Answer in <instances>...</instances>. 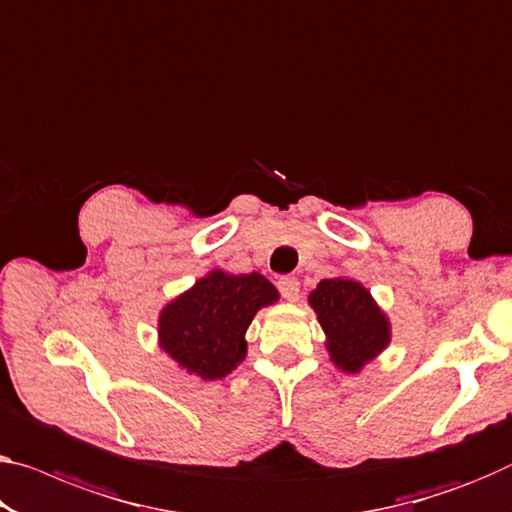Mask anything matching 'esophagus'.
Instances as JSON below:
<instances>
[{"instance_id": "1", "label": "esophagus", "mask_w": 512, "mask_h": 512, "mask_svg": "<svg viewBox=\"0 0 512 512\" xmlns=\"http://www.w3.org/2000/svg\"><path fill=\"white\" fill-rule=\"evenodd\" d=\"M279 290L288 302H295L300 297V281H297V277H281Z\"/></svg>"}]
</instances>
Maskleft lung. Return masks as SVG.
Returning <instances> with one entry per match:
<instances>
[{
  "mask_svg": "<svg viewBox=\"0 0 512 512\" xmlns=\"http://www.w3.org/2000/svg\"><path fill=\"white\" fill-rule=\"evenodd\" d=\"M325 332L329 359L343 373H359L391 343V322L371 290L350 277L322 279L309 295Z\"/></svg>",
  "mask_w": 512,
  "mask_h": 512,
  "instance_id": "1",
  "label": "left lung"
}]
</instances>
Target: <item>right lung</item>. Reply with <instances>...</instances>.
<instances>
[{
    "label": "right lung",
    "mask_w": 512,
    "mask_h": 512,
    "mask_svg": "<svg viewBox=\"0 0 512 512\" xmlns=\"http://www.w3.org/2000/svg\"><path fill=\"white\" fill-rule=\"evenodd\" d=\"M279 290L263 274L210 270L160 311V348L201 380H222L247 357L245 334Z\"/></svg>",
    "instance_id": "obj_1"
}]
</instances>
